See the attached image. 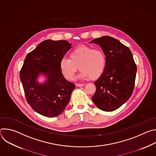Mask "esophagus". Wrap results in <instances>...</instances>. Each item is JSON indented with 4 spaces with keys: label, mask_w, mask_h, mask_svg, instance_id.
Wrapping results in <instances>:
<instances>
[{
    "label": "esophagus",
    "mask_w": 156,
    "mask_h": 156,
    "mask_svg": "<svg viewBox=\"0 0 156 156\" xmlns=\"http://www.w3.org/2000/svg\"><path fill=\"white\" fill-rule=\"evenodd\" d=\"M75 85H76V86H77V87H81V86H84L83 84H80V83H76Z\"/></svg>",
    "instance_id": "34e87169"
}]
</instances>
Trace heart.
<instances>
[{
    "mask_svg": "<svg viewBox=\"0 0 156 156\" xmlns=\"http://www.w3.org/2000/svg\"><path fill=\"white\" fill-rule=\"evenodd\" d=\"M69 57L63 58L60 62L61 72L68 80L74 78L78 66L81 70L80 77L93 80L101 77L106 68V56L101 49L81 46L73 50Z\"/></svg>",
    "mask_w": 156,
    "mask_h": 156,
    "instance_id": "heart-1",
    "label": "heart"
}]
</instances>
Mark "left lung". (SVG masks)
I'll use <instances>...</instances> for the list:
<instances>
[{
  "mask_svg": "<svg viewBox=\"0 0 156 156\" xmlns=\"http://www.w3.org/2000/svg\"><path fill=\"white\" fill-rule=\"evenodd\" d=\"M90 43L101 46L107 64L102 75L95 82L92 101L101 110L114 111L131 97L135 87L137 68L130 49L117 39L104 36Z\"/></svg>",
  "mask_w": 156,
  "mask_h": 156,
  "instance_id": "obj_1",
  "label": "left lung"
}]
</instances>
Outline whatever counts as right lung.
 Masks as SVG:
<instances>
[{
	"instance_id": "obj_1",
	"label": "right lung",
	"mask_w": 156,
	"mask_h": 156,
	"mask_svg": "<svg viewBox=\"0 0 156 156\" xmlns=\"http://www.w3.org/2000/svg\"><path fill=\"white\" fill-rule=\"evenodd\" d=\"M71 44L65 40H46L41 42L27 55L20 73L26 99L38 114L47 117L60 115L68 105L73 83L66 80L62 75L60 62ZM40 73L48 78L43 85L36 82Z\"/></svg>"
}]
</instances>
